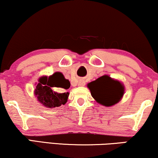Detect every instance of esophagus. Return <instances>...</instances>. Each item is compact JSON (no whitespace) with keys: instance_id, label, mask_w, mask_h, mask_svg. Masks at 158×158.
Instances as JSON below:
<instances>
[{"instance_id":"34e87169","label":"esophagus","mask_w":158,"mask_h":158,"mask_svg":"<svg viewBox=\"0 0 158 158\" xmlns=\"http://www.w3.org/2000/svg\"><path fill=\"white\" fill-rule=\"evenodd\" d=\"M85 85V81L83 80H79V82H78V86L79 87H84Z\"/></svg>"}]
</instances>
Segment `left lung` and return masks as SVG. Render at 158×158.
Segmentation results:
<instances>
[{
    "instance_id": "left-lung-1",
    "label": "left lung",
    "mask_w": 158,
    "mask_h": 158,
    "mask_svg": "<svg viewBox=\"0 0 158 158\" xmlns=\"http://www.w3.org/2000/svg\"><path fill=\"white\" fill-rule=\"evenodd\" d=\"M87 87L95 101L106 107L119 103L125 93L123 84L106 74L87 84Z\"/></svg>"
}]
</instances>
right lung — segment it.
I'll return each mask as SVG.
<instances>
[{
	"label": "right lung",
	"instance_id": "right-lung-1",
	"mask_svg": "<svg viewBox=\"0 0 158 158\" xmlns=\"http://www.w3.org/2000/svg\"><path fill=\"white\" fill-rule=\"evenodd\" d=\"M38 81L39 82L35 83L34 95L44 106L52 109L66 103L69 95V92L57 93L53 89L55 87L65 90L71 86L70 81L61 72H55L49 77L42 76L39 77Z\"/></svg>",
	"mask_w": 158,
	"mask_h": 158
}]
</instances>
